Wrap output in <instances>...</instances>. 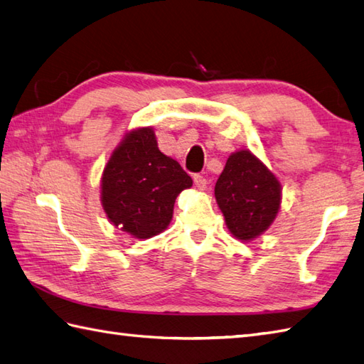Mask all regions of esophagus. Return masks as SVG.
<instances>
[{
	"instance_id": "1",
	"label": "esophagus",
	"mask_w": 364,
	"mask_h": 364,
	"mask_svg": "<svg viewBox=\"0 0 364 364\" xmlns=\"http://www.w3.org/2000/svg\"><path fill=\"white\" fill-rule=\"evenodd\" d=\"M194 183H196V186H197L200 191H205V189H206L208 181H206V178H205L203 175H200V173L194 175Z\"/></svg>"
}]
</instances>
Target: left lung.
Masks as SVG:
<instances>
[{"instance_id": "left-lung-1", "label": "left lung", "mask_w": 364, "mask_h": 364, "mask_svg": "<svg viewBox=\"0 0 364 364\" xmlns=\"http://www.w3.org/2000/svg\"><path fill=\"white\" fill-rule=\"evenodd\" d=\"M214 196L230 233L241 241H252L275 220L282 186L253 153L239 150L227 159Z\"/></svg>"}]
</instances>
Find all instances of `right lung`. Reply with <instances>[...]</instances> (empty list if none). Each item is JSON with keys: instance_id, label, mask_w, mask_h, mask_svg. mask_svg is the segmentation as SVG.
<instances>
[{"instance_id": "add662e5", "label": "right lung", "mask_w": 364, "mask_h": 364, "mask_svg": "<svg viewBox=\"0 0 364 364\" xmlns=\"http://www.w3.org/2000/svg\"><path fill=\"white\" fill-rule=\"evenodd\" d=\"M192 178L158 149L151 128L131 131L111 154L102 176V205L115 227L137 239L164 231L180 192Z\"/></svg>"}]
</instances>
